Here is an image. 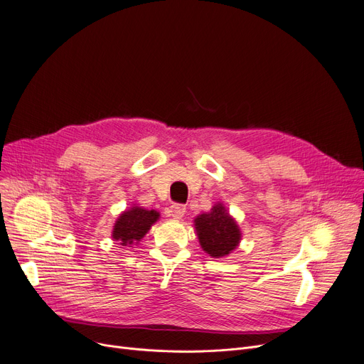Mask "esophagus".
<instances>
[{
  "mask_svg": "<svg viewBox=\"0 0 364 364\" xmlns=\"http://www.w3.org/2000/svg\"><path fill=\"white\" fill-rule=\"evenodd\" d=\"M185 211H186V207L183 204H173L168 208V216H172L173 219H182Z\"/></svg>",
  "mask_w": 364,
  "mask_h": 364,
  "instance_id": "esophagus-1",
  "label": "esophagus"
}]
</instances>
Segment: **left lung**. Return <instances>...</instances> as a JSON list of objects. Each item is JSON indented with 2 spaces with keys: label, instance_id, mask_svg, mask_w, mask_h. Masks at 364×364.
<instances>
[{
  "label": "left lung",
  "instance_id": "obj_1",
  "mask_svg": "<svg viewBox=\"0 0 364 364\" xmlns=\"http://www.w3.org/2000/svg\"><path fill=\"white\" fill-rule=\"evenodd\" d=\"M196 229L203 250L216 259L237 248L241 240L238 225L228 215L222 204L198 216L196 219Z\"/></svg>",
  "mask_w": 364,
  "mask_h": 364
}]
</instances>
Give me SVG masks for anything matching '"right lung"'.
I'll return each instance as SVG.
<instances>
[{"label":"right lung","instance_id":"add662e5","mask_svg":"<svg viewBox=\"0 0 364 364\" xmlns=\"http://www.w3.org/2000/svg\"><path fill=\"white\" fill-rule=\"evenodd\" d=\"M159 213L154 210H144L141 207H134L122 213L117 219L113 238L119 241L123 247H131L132 244H138L144 238V235L149 230L151 225L159 219Z\"/></svg>","mask_w":364,"mask_h":364}]
</instances>
